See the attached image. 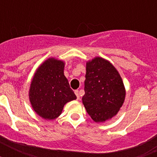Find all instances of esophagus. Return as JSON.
<instances>
[{"mask_svg":"<svg viewBox=\"0 0 157 157\" xmlns=\"http://www.w3.org/2000/svg\"><path fill=\"white\" fill-rule=\"evenodd\" d=\"M75 94L76 97H77V99H79V94H78V90H75Z\"/></svg>","mask_w":157,"mask_h":157,"instance_id":"esophagus-1","label":"esophagus"}]
</instances>
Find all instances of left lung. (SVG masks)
<instances>
[{"instance_id":"8db88e82","label":"left lung","mask_w":157,"mask_h":157,"mask_svg":"<svg viewBox=\"0 0 157 157\" xmlns=\"http://www.w3.org/2000/svg\"><path fill=\"white\" fill-rule=\"evenodd\" d=\"M82 103L97 123L112 119L125 99V88L119 72L109 61L96 57L86 63Z\"/></svg>"}]
</instances>
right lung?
I'll use <instances>...</instances> for the list:
<instances>
[{
	"instance_id": "right-lung-1",
	"label": "right lung",
	"mask_w": 157,
	"mask_h": 157,
	"mask_svg": "<svg viewBox=\"0 0 157 157\" xmlns=\"http://www.w3.org/2000/svg\"><path fill=\"white\" fill-rule=\"evenodd\" d=\"M64 63L50 58L37 68L30 84L29 98L32 108L45 120L61 114L64 105L76 96L63 75Z\"/></svg>"
}]
</instances>
